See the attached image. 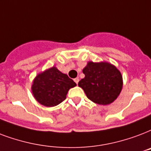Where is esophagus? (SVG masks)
Instances as JSON below:
<instances>
[{"label": "esophagus", "instance_id": "esophagus-1", "mask_svg": "<svg viewBox=\"0 0 151 151\" xmlns=\"http://www.w3.org/2000/svg\"><path fill=\"white\" fill-rule=\"evenodd\" d=\"M73 81H75V83L77 84V85H78V81H79V78H74V79H73Z\"/></svg>", "mask_w": 151, "mask_h": 151}]
</instances>
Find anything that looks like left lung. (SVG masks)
I'll list each match as a JSON object with an SVG mask.
<instances>
[{
    "label": "left lung",
    "instance_id": "8db88e82",
    "mask_svg": "<svg viewBox=\"0 0 151 151\" xmlns=\"http://www.w3.org/2000/svg\"><path fill=\"white\" fill-rule=\"evenodd\" d=\"M85 78L78 82L90 101L99 104L113 102L123 87L121 73L107 63L89 62L83 69Z\"/></svg>",
    "mask_w": 151,
    "mask_h": 151
}]
</instances>
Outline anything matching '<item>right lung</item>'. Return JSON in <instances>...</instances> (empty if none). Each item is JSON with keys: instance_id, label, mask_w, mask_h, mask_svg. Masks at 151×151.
<instances>
[{"instance_id": "add662e5", "label": "right lung", "mask_w": 151, "mask_h": 151, "mask_svg": "<svg viewBox=\"0 0 151 151\" xmlns=\"http://www.w3.org/2000/svg\"><path fill=\"white\" fill-rule=\"evenodd\" d=\"M74 86L76 83L71 78L52 67L35 78L32 89L39 103L53 107L65 101L68 90Z\"/></svg>"}]
</instances>
